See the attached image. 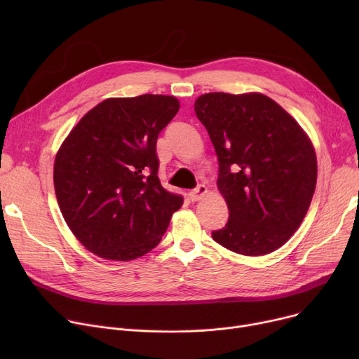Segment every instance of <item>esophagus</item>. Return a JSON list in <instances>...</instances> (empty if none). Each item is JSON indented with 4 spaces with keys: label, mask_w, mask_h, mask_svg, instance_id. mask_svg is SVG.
<instances>
[{
    "label": "esophagus",
    "mask_w": 359,
    "mask_h": 359,
    "mask_svg": "<svg viewBox=\"0 0 359 359\" xmlns=\"http://www.w3.org/2000/svg\"><path fill=\"white\" fill-rule=\"evenodd\" d=\"M208 192V189H206V186L205 184H198L195 189L189 194V198H191V201L192 202H196V201H199V199H202V196Z\"/></svg>",
    "instance_id": "esophagus-1"
}]
</instances>
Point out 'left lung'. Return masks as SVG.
Instances as JSON below:
<instances>
[{"instance_id":"obj_1","label":"left lung","mask_w":359,"mask_h":359,"mask_svg":"<svg viewBox=\"0 0 359 359\" xmlns=\"http://www.w3.org/2000/svg\"><path fill=\"white\" fill-rule=\"evenodd\" d=\"M218 157V189L229 221L212 238L231 252L262 256L303 222L317 182L311 141L295 119L260 93H206L195 102Z\"/></svg>"}]
</instances>
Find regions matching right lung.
<instances>
[{
    "instance_id": "right-lung-1",
    "label": "right lung",
    "mask_w": 359,
    "mask_h": 359,
    "mask_svg": "<svg viewBox=\"0 0 359 359\" xmlns=\"http://www.w3.org/2000/svg\"><path fill=\"white\" fill-rule=\"evenodd\" d=\"M179 107L163 94L107 99L62 142L53 165L56 199L91 253L128 262L161 241L183 198L161 186L156 145Z\"/></svg>"
}]
</instances>
